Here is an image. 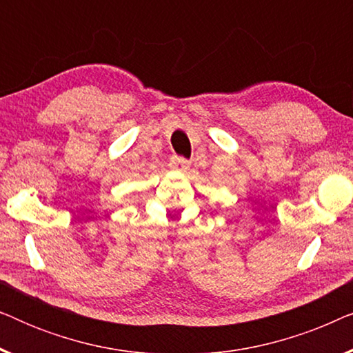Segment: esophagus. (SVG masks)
<instances>
[{"label":"esophagus","mask_w":353,"mask_h":353,"mask_svg":"<svg viewBox=\"0 0 353 353\" xmlns=\"http://www.w3.org/2000/svg\"><path fill=\"white\" fill-rule=\"evenodd\" d=\"M170 168L175 172H186L190 168V162L183 157H173L170 161Z\"/></svg>","instance_id":"obj_1"}]
</instances>
